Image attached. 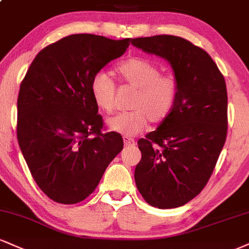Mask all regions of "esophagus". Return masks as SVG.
<instances>
[{
	"label": "esophagus",
	"mask_w": 249,
	"mask_h": 249,
	"mask_svg": "<svg viewBox=\"0 0 249 249\" xmlns=\"http://www.w3.org/2000/svg\"><path fill=\"white\" fill-rule=\"evenodd\" d=\"M123 140H124V145L126 146V147H128V146H133L134 145V139H132V138L124 136V137H123Z\"/></svg>",
	"instance_id": "1"
}]
</instances>
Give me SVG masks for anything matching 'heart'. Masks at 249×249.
<instances>
[{"mask_svg":"<svg viewBox=\"0 0 249 249\" xmlns=\"http://www.w3.org/2000/svg\"><path fill=\"white\" fill-rule=\"evenodd\" d=\"M116 74L125 83L137 88L132 111L107 119V127L115 132L134 136L147 127L149 122L160 124L168 118L178 96V81L173 74H160V68L147 59L133 56L119 62ZM116 87L103 71L90 81V94L96 107L110 113L115 109Z\"/></svg>","mask_w":249,"mask_h":249,"instance_id":"obj_1","label":"heart"}]
</instances>
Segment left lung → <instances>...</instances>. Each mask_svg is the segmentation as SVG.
I'll return each instance as SVG.
<instances>
[{
    "label": "left lung",
    "instance_id": "8db88e82",
    "mask_svg": "<svg viewBox=\"0 0 249 249\" xmlns=\"http://www.w3.org/2000/svg\"><path fill=\"white\" fill-rule=\"evenodd\" d=\"M132 44L166 59L179 86L168 118L138 140L142 160L134 179L149 205L178 208L204 189L225 143V79L211 56L184 38L160 35Z\"/></svg>",
    "mask_w": 249,
    "mask_h": 249
}]
</instances>
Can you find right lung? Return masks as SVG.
Returning a JSON list of instances; mask_svg holds the SVG:
<instances>
[{
	"label": "right lung",
	"mask_w": 249,
	"mask_h": 249,
	"mask_svg": "<svg viewBox=\"0 0 249 249\" xmlns=\"http://www.w3.org/2000/svg\"><path fill=\"white\" fill-rule=\"evenodd\" d=\"M132 40L71 35L41 50L20 83V151L36 183L56 203L86 199L123 149L121 134L102 132L90 81Z\"/></svg>",
	"instance_id": "right-lung-1"
}]
</instances>
